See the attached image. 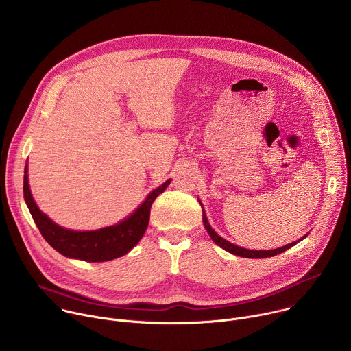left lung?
Returning <instances> with one entry per match:
<instances>
[{
  "label": "left lung",
  "instance_id": "1",
  "mask_svg": "<svg viewBox=\"0 0 351 351\" xmlns=\"http://www.w3.org/2000/svg\"><path fill=\"white\" fill-rule=\"evenodd\" d=\"M199 204H202V203H199ZM202 207H203V206H202ZM203 222H204V226H206V229H207L210 237L215 241V244H218L219 247H222L223 250H226V252H229L230 254H234V256H237V257H244V258H268V257H274V256H276V254H280V253L286 252L287 248H290V247H293L294 244H297V241H293V243H290V244H286V245H283V247L274 248V250H247V248L239 247V245H236V244H232L230 241H228V240L222 239L221 236H218L217 232H215V230L211 228V225L208 223V219H207V215H206L204 210H203ZM306 236H307V234H306ZM306 236H304V237H306ZM304 237H303V239H304ZM300 240H302V239H300ZM300 240H298V241H300Z\"/></svg>",
  "mask_w": 351,
  "mask_h": 351
}]
</instances>
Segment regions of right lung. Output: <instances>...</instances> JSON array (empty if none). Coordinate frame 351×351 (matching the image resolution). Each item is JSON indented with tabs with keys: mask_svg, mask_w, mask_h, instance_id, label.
Masks as SVG:
<instances>
[{
	"mask_svg": "<svg viewBox=\"0 0 351 351\" xmlns=\"http://www.w3.org/2000/svg\"><path fill=\"white\" fill-rule=\"evenodd\" d=\"M169 183L171 179L149 193L140 207L122 222L88 232L61 228L38 210L29 187L27 165L25 168L23 178V197L41 236L60 254L87 263H104L128 254L138 243L148 226L149 210H152L154 199L168 187Z\"/></svg>",
	"mask_w": 351,
	"mask_h": 351,
	"instance_id": "add662e5",
	"label": "right lung"
}]
</instances>
